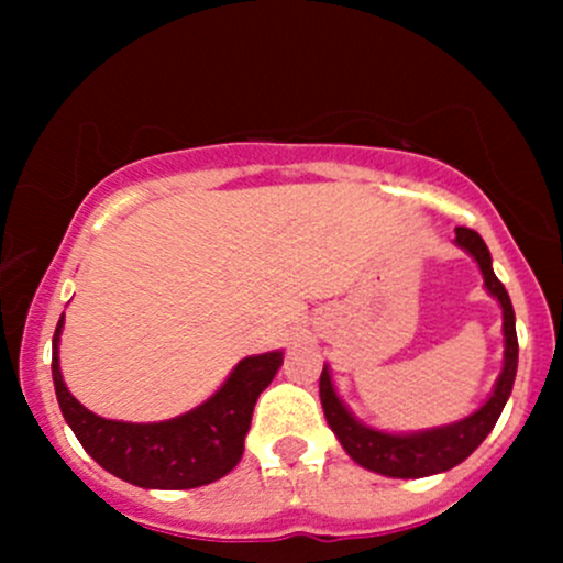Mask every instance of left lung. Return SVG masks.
Listing matches in <instances>:
<instances>
[{
    "label": "left lung",
    "mask_w": 563,
    "mask_h": 563,
    "mask_svg": "<svg viewBox=\"0 0 563 563\" xmlns=\"http://www.w3.org/2000/svg\"><path fill=\"white\" fill-rule=\"evenodd\" d=\"M455 243L466 249L479 264L484 275V286L500 301L503 307V335H506V357H503V373L489 399L479 410L471 412L463 421L439 426V429L416 431V434H386L371 426L360 423L346 405L341 402L333 389L331 371L322 367L320 373V402L325 421L344 444L354 463L376 474L394 476V479H421V476L442 474L457 463H463L495 429L503 407H506L510 389H514L516 365H519V341H516V314L510 307L508 290L493 273V256H489L487 243L482 241L479 232L468 228H455Z\"/></svg>",
    "instance_id": "obj_1"
}]
</instances>
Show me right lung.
I'll use <instances>...</instances> for the list:
<instances>
[{"mask_svg":"<svg viewBox=\"0 0 563 563\" xmlns=\"http://www.w3.org/2000/svg\"><path fill=\"white\" fill-rule=\"evenodd\" d=\"M63 318L53 335V380L63 418L81 448L108 474L145 489H190L222 479L243 457V439L260 394L283 365V352L256 354L235 365L214 397L161 423H124L95 416L66 389L60 373Z\"/></svg>","mask_w":563,"mask_h":563,"instance_id":"obj_1","label":"right lung"}]
</instances>
